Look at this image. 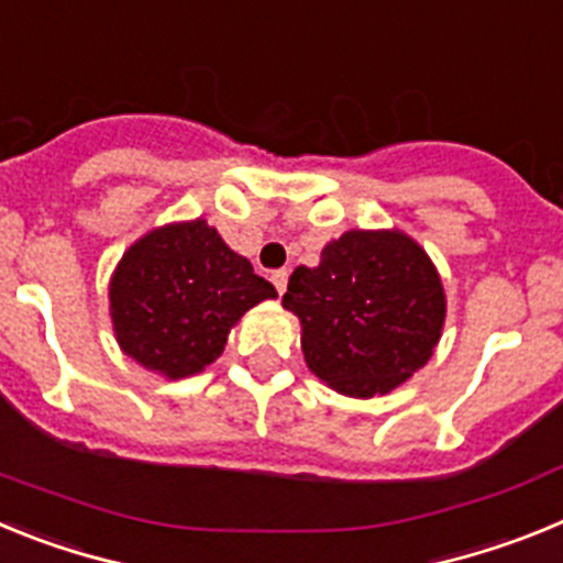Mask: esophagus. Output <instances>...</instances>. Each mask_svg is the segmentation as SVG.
<instances>
[{"instance_id": "esophagus-1", "label": "esophagus", "mask_w": 563, "mask_h": 563, "mask_svg": "<svg viewBox=\"0 0 563 563\" xmlns=\"http://www.w3.org/2000/svg\"><path fill=\"white\" fill-rule=\"evenodd\" d=\"M287 278H290V273H287L285 267H282V271H273L271 273V282H273V285H276L278 292L287 290Z\"/></svg>"}]
</instances>
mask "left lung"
<instances>
[{"instance_id": "1", "label": "left lung", "mask_w": 563, "mask_h": 563, "mask_svg": "<svg viewBox=\"0 0 563 563\" xmlns=\"http://www.w3.org/2000/svg\"><path fill=\"white\" fill-rule=\"evenodd\" d=\"M282 307L301 324L307 369L346 397L389 395L422 369L445 324V290L409 233L346 231L296 267Z\"/></svg>"}]
</instances>
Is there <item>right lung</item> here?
Listing matches in <instances>:
<instances>
[{
    "mask_svg": "<svg viewBox=\"0 0 563 563\" xmlns=\"http://www.w3.org/2000/svg\"><path fill=\"white\" fill-rule=\"evenodd\" d=\"M267 298L276 287L202 217L143 233L109 278L114 341L166 380L211 366L239 318Z\"/></svg>",
    "mask_w": 563,
    "mask_h": 563,
    "instance_id": "right-lung-1",
    "label": "right lung"
}]
</instances>
